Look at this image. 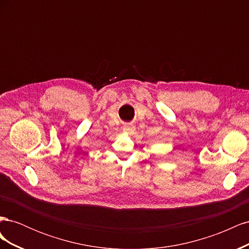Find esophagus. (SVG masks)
Returning <instances> with one entry per match:
<instances>
[{
    "label": "esophagus",
    "mask_w": 249,
    "mask_h": 249,
    "mask_svg": "<svg viewBox=\"0 0 249 249\" xmlns=\"http://www.w3.org/2000/svg\"><path fill=\"white\" fill-rule=\"evenodd\" d=\"M133 130H134V127H133L130 124H124V133H126V134H131V133L133 132Z\"/></svg>",
    "instance_id": "obj_1"
}]
</instances>
